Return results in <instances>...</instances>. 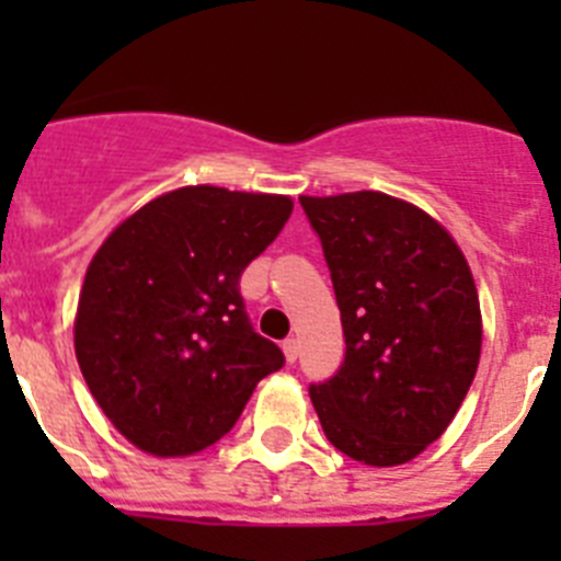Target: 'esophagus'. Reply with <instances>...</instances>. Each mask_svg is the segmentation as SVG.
Wrapping results in <instances>:
<instances>
[{
	"label": "esophagus",
	"mask_w": 561,
	"mask_h": 561,
	"mask_svg": "<svg viewBox=\"0 0 561 561\" xmlns=\"http://www.w3.org/2000/svg\"><path fill=\"white\" fill-rule=\"evenodd\" d=\"M284 354H286V362H297V354H300V345H297L295 336L284 340Z\"/></svg>",
	"instance_id": "1"
}]
</instances>
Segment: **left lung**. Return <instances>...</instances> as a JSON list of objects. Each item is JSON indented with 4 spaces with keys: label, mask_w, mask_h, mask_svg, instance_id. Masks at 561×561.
<instances>
[{
    "label": "left lung",
    "mask_w": 561,
    "mask_h": 561,
    "mask_svg": "<svg viewBox=\"0 0 561 561\" xmlns=\"http://www.w3.org/2000/svg\"><path fill=\"white\" fill-rule=\"evenodd\" d=\"M323 244L345 362L311 385L325 438L368 466L413 460L444 435L480 362L463 252L419 207L376 191L300 196Z\"/></svg>",
    "instance_id": "obj_1"
}]
</instances>
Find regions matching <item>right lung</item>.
Wrapping results in <instances>:
<instances>
[{"instance_id":"obj_1","label":"right lung","mask_w":561,"mask_h":561,"mask_svg":"<svg viewBox=\"0 0 561 561\" xmlns=\"http://www.w3.org/2000/svg\"><path fill=\"white\" fill-rule=\"evenodd\" d=\"M289 216V196L180 187L103 241L83 277L76 356L134 447L160 458L210 447L257 381L284 368L238 284Z\"/></svg>"}]
</instances>
